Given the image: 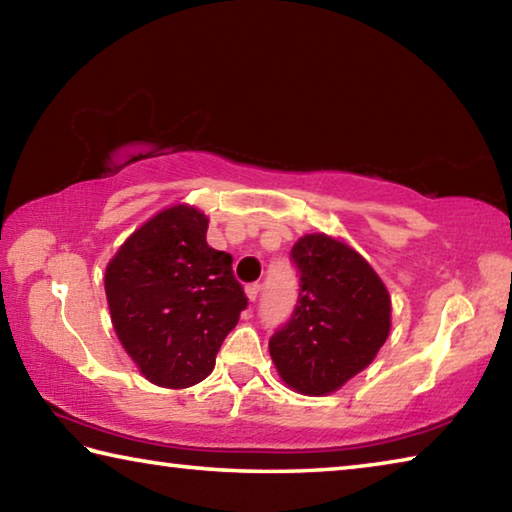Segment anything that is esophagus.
Returning a JSON list of instances; mask_svg holds the SVG:
<instances>
[{"mask_svg": "<svg viewBox=\"0 0 512 512\" xmlns=\"http://www.w3.org/2000/svg\"><path fill=\"white\" fill-rule=\"evenodd\" d=\"M259 291H262V284H259V282L248 284V287H246V296H248V300H250V302H255V300L259 298Z\"/></svg>", "mask_w": 512, "mask_h": 512, "instance_id": "esophagus-1", "label": "esophagus"}]
</instances>
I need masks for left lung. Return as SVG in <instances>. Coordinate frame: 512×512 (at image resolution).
<instances>
[{
	"mask_svg": "<svg viewBox=\"0 0 512 512\" xmlns=\"http://www.w3.org/2000/svg\"><path fill=\"white\" fill-rule=\"evenodd\" d=\"M298 302L268 350L280 377L305 395L341 388L375 359L391 329V298L361 255L327 235L291 248Z\"/></svg>",
	"mask_w": 512,
	"mask_h": 512,
	"instance_id": "obj_1",
	"label": "left lung"
}]
</instances>
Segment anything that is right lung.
Returning a JSON list of instances; mask_svg holds the SVG:
<instances>
[{
	"instance_id": "add662e5",
	"label": "right lung",
	"mask_w": 512,
	"mask_h": 512,
	"mask_svg": "<svg viewBox=\"0 0 512 512\" xmlns=\"http://www.w3.org/2000/svg\"><path fill=\"white\" fill-rule=\"evenodd\" d=\"M207 219L176 205L126 239L106 268V296L121 345L142 375L187 388L210 375L225 336L248 307L232 257L205 241Z\"/></svg>"
}]
</instances>
